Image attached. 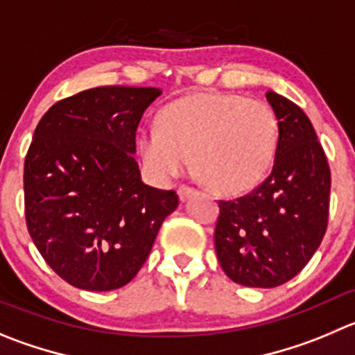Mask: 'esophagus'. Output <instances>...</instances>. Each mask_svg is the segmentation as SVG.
I'll use <instances>...</instances> for the list:
<instances>
[{"label": "esophagus", "mask_w": 355, "mask_h": 355, "mask_svg": "<svg viewBox=\"0 0 355 355\" xmlns=\"http://www.w3.org/2000/svg\"><path fill=\"white\" fill-rule=\"evenodd\" d=\"M194 193H196V189L189 187V185H180L178 187V198H180V201H185L189 196H193Z\"/></svg>", "instance_id": "esophagus-1"}]
</instances>
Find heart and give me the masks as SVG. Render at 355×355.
Instances as JSON below:
<instances>
[{
	"mask_svg": "<svg viewBox=\"0 0 355 355\" xmlns=\"http://www.w3.org/2000/svg\"><path fill=\"white\" fill-rule=\"evenodd\" d=\"M278 138V119L266 103L200 92L162 108L157 128L141 132L140 154L162 180L184 173L193 157L194 170L215 191L241 194L268 175Z\"/></svg>",
	"mask_w": 355,
	"mask_h": 355,
	"instance_id": "1",
	"label": "heart"
}]
</instances>
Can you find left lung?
Returning <instances> with one entry per match:
<instances>
[{
  "label": "left lung",
  "instance_id": "8db88e82",
  "mask_svg": "<svg viewBox=\"0 0 355 355\" xmlns=\"http://www.w3.org/2000/svg\"><path fill=\"white\" fill-rule=\"evenodd\" d=\"M280 125L270 177L252 193L218 201L215 252L240 286H282L319 248L329 215L331 171L312 122L296 103L266 92Z\"/></svg>",
  "mask_w": 355,
  "mask_h": 355
}]
</instances>
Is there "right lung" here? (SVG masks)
Returning a JSON list of instances; mask_svg holds the SVG:
<instances>
[{
  "mask_svg": "<svg viewBox=\"0 0 355 355\" xmlns=\"http://www.w3.org/2000/svg\"><path fill=\"white\" fill-rule=\"evenodd\" d=\"M161 89L105 85L52 105L24 161L29 236L45 263L85 291H114L137 277L175 191L141 182L135 159L141 115Z\"/></svg>",
  "mask_w": 355,
  "mask_h": 355,
  "instance_id": "add662e5",
  "label": "right lung"
}]
</instances>
